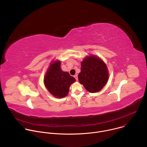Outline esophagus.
Here are the masks:
<instances>
[{
  "label": "esophagus",
  "instance_id": "1",
  "mask_svg": "<svg viewBox=\"0 0 147 147\" xmlns=\"http://www.w3.org/2000/svg\"><path fill=\"white\" fill-rule=\"evenodd\" d=\"M74 77V78H76V80L77 81V80H78V76L76 74V75H75Z\"/></svg>",
  "mask_w": 147,
  "mask_h": 147
}]
</instances>
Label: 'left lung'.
Segmentation results:
<instances>
[{
  "label": "left lung",
  "mask_w": 147,
  "mask_h": 147,
  "mask_svg": "<svg viewBox=\"0 0 147 147\" xmlns=\"http://www.w3.org/2000/svg\"><path fill=\"white\" fill-rule=\"evenodd\" d=\"M79 82L90 92L100 91L109 78L108 69L105 62L95 55L86 56L81 61Z\"/></svg>",
  "instance_id": "obj_1"
}]
</instances>
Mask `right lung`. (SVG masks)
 I'll return each instance as SVG.
<instances>
[{"instance_id":"obj_1","label":"right lung","mask_w":147,"mask_h":147,"mask_svg":"<svg viewBox=\"0 0 147 147\" xmlns=\"http://www.w3.org/2000/svg\"><path fill=\"white\" fill-rule=\"evenodd\" d=\"M61 61L55 60L51 65L44 77V84L48 91L55 97L64 98L69 93L70 85L76 79L60 67Z\"/></svg>"}]
</instances>
